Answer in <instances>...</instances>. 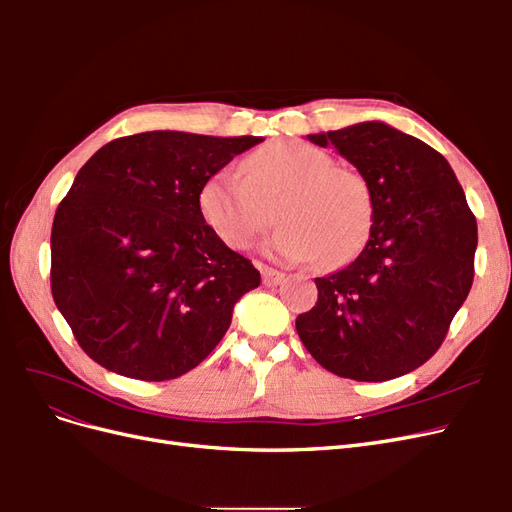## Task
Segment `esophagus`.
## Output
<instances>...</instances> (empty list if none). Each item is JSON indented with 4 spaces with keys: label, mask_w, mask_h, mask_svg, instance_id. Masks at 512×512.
Returning a JSON list of instances; mask_svg holds the SVG:
<instances>
[{
    "label": "esophagus",
    "mask_w": 512,
    "mask_h": 512,
    "mask_svg": "<svg viewBox=\"0 0 512 512\" xmlns=\"http://www.w3.org/2000/svg\"><path fill=\"white\" fill-rule=\"evenodd\" d=\"M260 273H262V284L265 286H277L286 280V273L271 269L267 265H260Z\"/></svg>",
    "instance_id": "34e87169"
}]
</instances>
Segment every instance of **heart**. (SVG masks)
Instances as JSON below:
<instances>
[{
  "label": "heart",
  "mask_w": 512,
  "mask_h": 512,
  "mask_svg": "<svg viewBox=\"0 0 512 512\" xmlns=\"http://www.w3.org/2000/svg\"><path fill=\"white\" fill-rule=\"evenodd\" d=\"M241 173L220 170L198 194L205 222L232 250L252 245L275 222V209L282 226L267 252L282 260L322 256V265H344L367 241L374 218L369 185L324 149L277 141L245 158Z\"/></svg>",
  "instance_id": "heart-1"
}]
</instances>
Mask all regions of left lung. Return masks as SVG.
Returning a JSON list of instances; mask_svg holds the SVG:
<instances>
[{
	"label": "left lung",
	"mask_w": 512,
	"mask_h": 512,
	"mask_svg": "<svg viewBox=\"0 0 512 512\" xmlns=\"http://www.w3.org/2000/svg\"><path fill=\"white\" fill-rule=\"evenodd\" d=\"M365 177L374 218L350 265L316 277L318 301L297 318L314 359L359 382L421 367L444 342L474 280L476 218L451 164L382 121L307 134Z\"/></svg>",
	"instance_id": "left-lung-1"
}]
</instances>
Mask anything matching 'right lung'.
Returning <instances> with one entry per match:
<instances>
[{"instance_id": "add662e5", "label": "right lung", "mask_w": 512, "mask_h": 512, "mask_svg": "<svg viewBox=\"0 0 512 512\" xmlns=\"http://www.w3.org/2000/svg\"><path fill=\"white\" fill-rule=\"evenodd\" d=\"M262 136L156 130L117 138L74 177L51 230V292L79 346L108 371L188 374L260 273L200 213L205 181Z\"/></svg>"}]
</instances>
